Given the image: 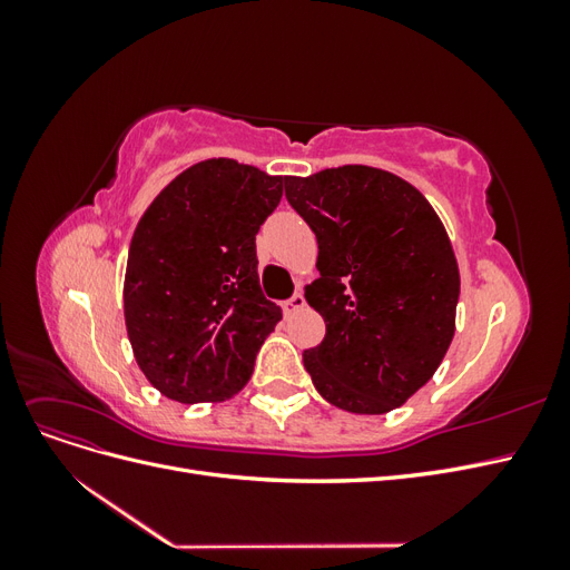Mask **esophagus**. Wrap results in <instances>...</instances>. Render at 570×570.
I'll use <instances>...</instances> for the list:
<instances>
[{
	"instance_id": "obj_1",
	"label": "esophagus",
	"mask_w": 570,
	"mask_h": 570,
	"mask_svg": "<svg viewBox=\"0 0 570 570\" xmlns=\"http://www.w3.org/2000/svg\"><path fill=\"white\" fill-rule=\"evenodd\" d=\"M304 295L302 292H297V295H292L287 302H283V312L285 314H295V312H299V308H304Z\"/></svg>"
}]
</instances>
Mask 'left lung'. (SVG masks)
Returning <instances> with one entry per match:
<instances>
[{
    "label": "left lung",
    "instance_id": "obj_1",
    "mask_svg": "<svg viewBox=\"0 0 570 570\" xmlns=\"http://www.w3.org/2000/svg\"><path fill=\"white\" fill-rule=\"evenodd\" d=\"M318 239L321 278L304 287L325 321L304 368L325 402L377 416L416 394L456 331L459 264L438 212L404 178L337 166L285 178Z\"/></svg>",
    "mask_w": 570,
    "mask_h": 570
}]
</instances>
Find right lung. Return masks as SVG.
<instances>
[{
  "label": "right lung",
  "instance_id": "add662e5",
  "mask_svg": "<svg viewBox=\"0 0 570 570\" xmlns=\"http://www.w3.org/2000/svg\"><path fill=\"white\" fill-rule=\"evenodd\" d=\"M283 183L235 159H206L170 180L137 223L126 331L137 366L168 400H230L283 318L262 295L256 258V233Z\"/></svg>",
  "mask_w": 570,
  "mask_h": 570
}]
</instances>
